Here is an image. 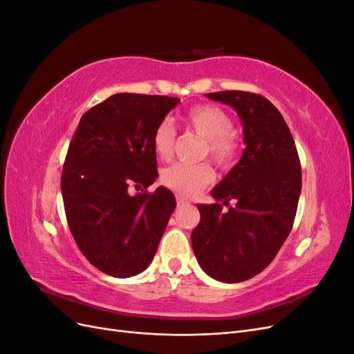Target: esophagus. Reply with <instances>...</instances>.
<instances>
[{
	"mask_svg": "<svg viewBox=\"0 0 354 354\" xmlns=\"http://www.w3.org/2000/svg\"><path fill=\"white\" fill-rule=\"evenodd\" d=\"M176 201H177V207L180 208V207H185V205H187V201L185 199V198H181V196H176Z\"/></svg>",
	"mask_w": 354,
	"mask_h": 354,
	"instance_id": "esophagus-1",
	"label": "esophagus"
}]
</instances>
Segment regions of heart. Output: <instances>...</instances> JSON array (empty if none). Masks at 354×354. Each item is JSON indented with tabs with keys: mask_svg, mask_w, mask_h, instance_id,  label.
<instances>
[{
	"mask_svg": "<svg viewBox=\"0 0 354 354\" xmlns=\"http://www.w3.org/2000/svg\"><path fill=\"white\" fill-rule=\"evenodd\" d=\"M187 130L203 138L202 155L208 156L220 169H229L236 162L239 142L233 134L230 115L216 104H198L181 118ZM176 130L169 120H162L153 130L152 147L160 160L174 153ZM214 178L208 164H173L162 169L160 183L180 195L194 196L207 187Z\"/></svg>",
	"mask_w": 354,
	"mask_h": 354,
	"instance_id": "b5f03b06",
	"label": "heart"
}]
</instances>
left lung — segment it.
Listing matches in <instances>:
<instances>
[{
    "instance_id": "8db88e82",
    "label": "left lung",
    "mask_w": 354,
    "mask_h": 354,
    "mask_svg": "<svg viewBox=\"0 0 354 354\" xmlns=\"http://www.w3.org/2000/svg\"><path fill=\"white\" fill-rule=\"evenodd\" d=\"M205 97L230 104L242 127V158L212 189L217 199L198 205L201 221L192 248L212 279L238 283L269 266L292 229L301 194V165L291 131L281 112L260 94L217 91ZM235 205L227 213L218 203Z\"/></svg>"
}]
</instances>
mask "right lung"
<instances>
[{"instance_id":"obj_1","label":"right lung","mask_w":354,"mask_h":354,"mask_svg":"<svg viewBox=\"0 0 354 354\" xmlns=\"http://www.w3.org/2000/svg\"><path fill=\"white\" fill-rule=\"evenodd\" d=\"M177 97L118 93L85 112L63 164L62 196L78 248L113 277L142 273L176 208L173 192H147L158 177L155 127ZM142 188L131 195V189Z\"/></svg>"}]
</instances>
